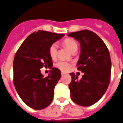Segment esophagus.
Returning <instances> with one entry per match:
<instances>
[{
	"label": "esophagus",
	"instance_id": "1",
	"mask_svg": "<svg viewBox=\"0 0 123 123\" xmlns=\"http://www.w3.org/2000/svg\"><path fill=\"white\" fill-rule=\"evenodd\" d=\"M66 73H64V72H62V76H64L65 74Z\"/></svg>",
	"mask_w": 123,
	"mask_h": 123
}]
</instances>
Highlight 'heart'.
Instances as JSON below:
<instances>
[{
	"label": "heart",
	"mask_w": 123,
	"mask_h": 123,
	"mask_svg": "<svg viewBox=\"0 0 123 123\" xmlns=\"http://www.w3.org/2000/svg\"><path fill=\"white\" fill-rule=\"evenodd\" d=\"M63 44L71 52L73 51L74 50H77V43L74 40L71 39V38H67L64 40ZM57 48L58 46L56 43H53L50 47L49 54H50V57L52 58L56 56V53H57ZM56 66L58 68L60 69L61 70L64 71V72H66V71H68V69L70 68V64L66 62H63V61H60L56 63Z\"/></svg>",
	"instance_id": "1"
}]
</instances>
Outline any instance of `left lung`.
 Wrapping results in <instances>:
<instances>
[{
    "instance_id": "left-lung-1",
    "label": "left lung",
    "mask_w": 123,
    "mask_h": 123,
    "mask_svg": "<svg viewBox=\"0 0 123 123\" xmlns=\"http://www.w3.org/2000/svg\"><path fill=\"white\" fill-rule=\"evenodd\" d=\"M80 43L81 53L76 66L84 74L80 80L70 73V96L73 102L89 106L102 98L109 86L111 61L108 49L100 37L90 30H81L67 35Z\"/></svg>"
}]
</instances>
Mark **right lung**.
Listing matches in <instances>:
<instances>
[{
    "label": "right lung",
    "instance_id": "right-lung-1",
    "mask_svg": "<svg viewBox=\"0 0 123 123\" xmlns=\"http://www.w3.org/2000/svg\"><path fill=\"white\" fill-rule=\"evenodd\" d=\"M64 35L43 30L33 32L25 40L15 55V88L23 101L34 110L44 109L53 100L55 86L60 79L61 71L52 68L49 49ZM43 66L52 68L45 78L40 71Z\"/></svg>",
    "mask_w": 123,
    "mask_h": 123
}]
</instances>
